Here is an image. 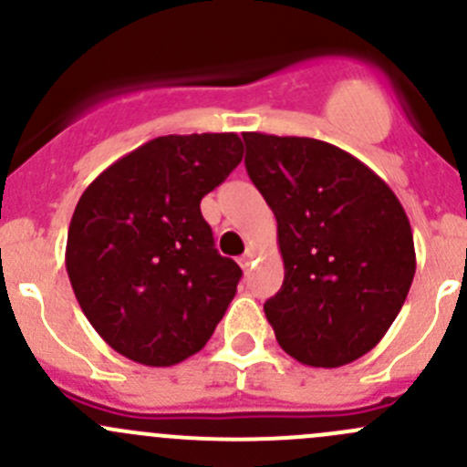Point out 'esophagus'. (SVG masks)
<instances>
[{
  "instance_id": "1",
  "label": "esophagus",
  "mask_w": 467,
  "mask_h": 467,
  "mask_svg": "<svg viewBox=\"0 0 467 467\" xmlns=\"http://www.w3.org/2000/svg\"><path fill=\"white\" fill-rule=\"evenodd\" d=\"M253 257H255V253H253L251 248H246V253H244V255L239 257V264H242V268H244V271H248V268H251V264H253Z\"/></svg>"
}]
</instances>
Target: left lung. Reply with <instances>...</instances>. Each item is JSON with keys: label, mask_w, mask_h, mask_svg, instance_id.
<instances>
[{"label": "left lung", "mask_w": 467, "mask_h": 467, "mask_svg": "<svg viewBox=\"0 0 467 467\" xmlns=\"http://www.w3.org/2000/svg\"><path fill=\"white\" fill-rule=\"evenodd\" d=\"M244 142L285 262L282 289L264 303L277 343L314 368L359 359L389 332L413 282L407 212L338 146L266 133H244Z\"/></svg>", "instance_id": "8db88e82"}]
</instances>
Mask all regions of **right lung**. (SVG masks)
Returning a JSON list of instances; mask_svg holds the SVG:
<instances>
[{"label":"right lung","mask_w":467,"mask_h":467,"mask_svg":"<svg viewBox=\"0 0 467 467\" xmlns=\"http://www.w3.org/2000/svg\"><path fill=\"white\" fill-rule=\"evenodd\" d=\"M242 158L234 133L164 135L83 192L65 266L83 314L112 350L160 368L196 355L212 337L242 268L214 248L201 199Z\"/></svg>","instance_id":"obj_1"}]
</instances>
